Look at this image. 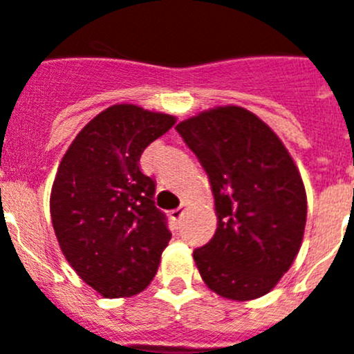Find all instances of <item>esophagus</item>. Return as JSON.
<instances>
[{"label": "esophagus", "instance_id": "esophagus-1", "mask_svg": "<svg viewBox=\"0 0 354 354\" xmlns=\"http://www.w3.org/2000/svg\"><path fill=\"white\" fill-rule=\"evenodd\" d=\"M185 211H187V206H185V204H181V206L178 207V209L171 211V218H173L174 222H180L181 216H183V214H185Z\"/></svg>", "mask_w": 354, "mask_h": 354}]
</instances>
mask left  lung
Listing matches in <instances>:
<instances>
[{
    "label": "left lung",
    "instance_id": "8db88e82",
    "mask_svg": "<svg viewBox=\"0 0 354 354\" xmlns=\"http://www.w3.org/2000/svg\"><path fill=\"white\" fill-rule=\"evenodd\" d=\"M209 178L218 227L194 252L201 277L220 297L269 293L300 250L307 197L276 132L241 106H218L176 125Z\"/></svg>",
    "mask_w": 354,
    "mask_h": 354
}]
</instances>
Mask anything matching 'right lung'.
Returning <instances> with one entry per match:
<instances>
[{
	"instance_id": "1",
	"label": "right lung",
	"mask_w": 354,
	"mask_h": 354,
	"mask_svg": "<svg viewBox=\"0 0 354 354\" xmlns=\"http://www.w3.org/2000/svg\"><path fill=\"white\" fill-rule=\"evenodd\" d=\"M174 122L173 115L113 104L78 132L59 164L50 194L59 246L106 299L143 292L171 239L140 157Z\"/></svg>"
}]
</instances>
